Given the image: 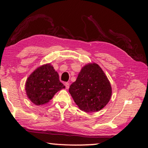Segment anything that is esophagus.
<instances>
[{"instance_id": "1", "label": "esophagus", "mask_w": 148, "mask_h": 148, "mask_svg": "<svg viewBox=\"0 0 148 148\" xmlns=\"http://www.w3.org/2000/svg\"><path fill=\"white\" fill-rule=\"evenodd\" d=\"M64 86H65V87H66V88L67 89L69 88V83H68V82H66V83L64 84Z\"/></svg>"}]
</instances>
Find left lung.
Here are the masks:
<instances>
[{
    "label": "left lung",
    "instance_id": "left-lung-1",
    "mask_svg": "<svg viewBox=\"0 0 148 148\" xmlns=\"http://www.w3.org/2000/svg\"><path fill=\"white\" fill-rule=\"evenodd\" d=\"M69 92L80 110L95 112L103 108L112 96V87L102 69L96 63L87 64L78 74Z\"/></svg>",
    "mask_w": 148,
    "mask_h": 148
}]
</instances>
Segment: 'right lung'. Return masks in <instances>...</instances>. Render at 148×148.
Here are the masks:
<instances>
[{
    "label": "right lung",
    "mask_w": 148,
    "mask_h": 148,
    "mask_svg": "<svg viewBox=\"0 0 148 148\" xmlns=\"http://www.w3.org/2000/svg\"><path fill=\"white\" fill-rule=\"evenodd\" d=\"M64 88L65 86L59 81L58 73L50 64L35 70L25 84L27 97L37 106L48 102L57 91Z\"/></svg>",
    "instance_id": "right-lung-1"
}]
</instances>
